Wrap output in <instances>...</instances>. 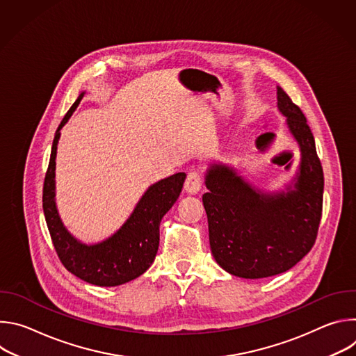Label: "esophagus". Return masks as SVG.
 <instances>
[{"mask_svg":"<svg viewBox=\"0 0 356 356\" xmlns=\"http://www.w3.org/2000/svg\"><path fill=\"white\" fill-rule=\"evenodd\" d=\"M201 186H202V179H201V175L200 172L197 170H191L187 177H186V183H184V187L186 190L190 193V194H195L201 190Z\"/></svg>","mask_w":356,"mask_h":356,"instance_id":"obj_1","label":"esophagus"}]
</instances>
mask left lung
<instances>
[{
	"label": "left lung",
	"instance_id": "1",
	"mask_svg": "<svg viewBox=\"0 0 356 356\" xmlns=\"http://www.w3.org/2000/svg\"><path fill=\"white\" fill-rule=\"evenodd\" d=\"M277 107L301 152L294 187L265 194L232 168L213 165L202 194L213 257L228 273L262 279L291 269L312 250L323 213L324 173L306 117L277 86Z\"/></svg>",
	"mask_w": 356,
	"mask_h": 356
}]
</instances>
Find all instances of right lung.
<instances>
[{
  "label": "right lung",
  "instance_id": "add662e5",
  "mask_svg": "<svg viewBox=\"0 0 356 356\" xmlns=\"http://www.w3.org/2000/svg\"><path fill=\"white\" fill-rule=\"evenodd\" d=\"M84 92L77 97L55 134L43 183V213L58 257L70 273L95 286H120L136 279L154 264L159 248L161 221L179 198L186 173H176L152 184L127 222L108 239L94 245L77 241L65 228L56 209L55 159L60 129L80 104Z\"/></svg>",
  "mask_w": 356,
  "mask_h": 356
}]
</instances>
